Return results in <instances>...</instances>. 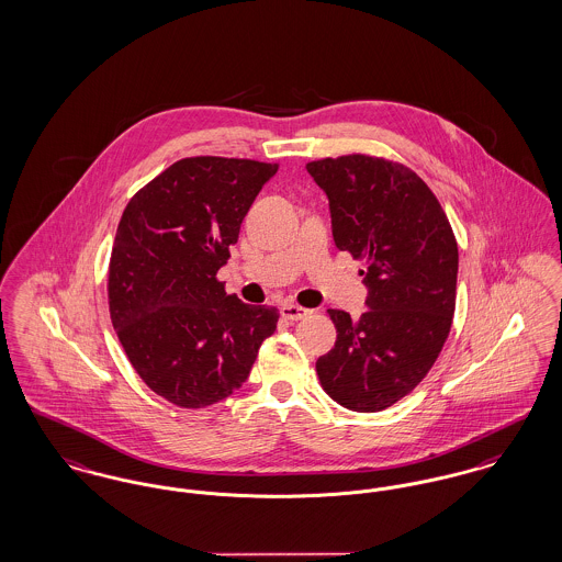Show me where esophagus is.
<instances>
[{
	"instance_id": "34e87169",
	"label": "esophagus",
	"mask_w": 562,
	"mask_h": 562,
	"mask_svg": "<svg viewBox=\"0 0 562 562\" xmlns=\"http://www.w3.org/2000/svg\"><path fill=\"white\" fill-rule=\"evenodd\" d=\"M281 315H283L285 319L300 322V319L308 317V315H311V311H308V308H304V306H297V304H283V306H281Z\"/></svg>"
}]
</instances>
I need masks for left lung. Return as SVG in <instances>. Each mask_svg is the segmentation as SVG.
<instances>
[{
    "mask_svg": "<svg viewBox=\"0 0 562 562\" xmlns=\"http://www.w3.org/2000/svg\"><path fill=\"white\" fill-rule=\"evenodd\" d=\"M329 199L340 251L363 260L368 311L329 308L336 342L315 363L325 393L355 413H379L420 383L448 338L459 249L429 186L402 162L347 154L306 165Z\"/></svg>",
    "mask_w": 562,
    "mask_h": 562,
    "instance_id": "left-lung-1",
    "label": "left lung"
}]
</instances>
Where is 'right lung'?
I'll return each instance as SVG.
<instances>
[{
	"label": "right lung",
	"mask_w": 562,
	"mask_h": 562,
	"mask_svg": "<svg viewBox=\"0 0 562 562\" xmlns=\"http://www.w3.org/2000/svg\"><path fill=\"white\" fill-rule=\"evenodd\" d=\"M277 169L249 158H181L120 217L110 317L142 381L179 408L233 395L277 329L274 306L245 304L217 279L243 217Z\"/></svg>",
	"instance_id": "obj_1"
}]
</instances>
